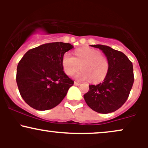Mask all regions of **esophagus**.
Segmentation results:
<instances>
[{
  "mask_svg": "<svg viewBox=\"0 0 148 148\" xmlns=\"http://www.w3.org/2000/svg\"><path fill=\"white\" fill-rule=\"evenodd\" d=\"M74 85H75V86H80L81 84H80L79 82H77V81H74Z\"/></svg>",
  "mask_w": 148,
  "mask_h": 148,
  "instance_id": "esophagus-1",
  "label": "esophagus"
}]
</instances>
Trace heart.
<instances>
[{"mask_svg": "<svg viewBox=\"0 0 148 148\" xmlns=\"http://www.w3.org/2000/svg\"><path fill=\"white\" fill-rule=\"evenodd\" d=\"M62 65L68 76L74 75L81 69L82 72L76 76L77 79H89L92 83H99L104 79L109 69V62L106 56L89 47L76 49L75 57L65 53L62 58Z\"/></svg>", "mask_w": 148, "mask_h": 148, "instance_id": "b5f03b06", "label": "heart"}]
</instances>
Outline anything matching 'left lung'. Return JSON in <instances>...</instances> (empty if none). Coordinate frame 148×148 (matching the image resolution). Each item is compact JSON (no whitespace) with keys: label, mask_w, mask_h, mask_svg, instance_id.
<instances>
[{"label":"left lung","mask_w":148,"mask_h":148,"mask_svg":"<svg viewBox=\"0 0 148 148\" xmlns=\"http://www.w3.org/2000/svg\"><path fill=\"white\" fill-rule=\"evenodd\" d=\"M91 46L101 49L106 55L109 69L102 83L89 86V91L84 96L85 101L97 113H112L120 108L128 99L134 81L133 64L123 52L108 46Z\"/></svg>","instance_id":"1"}]
</instances>
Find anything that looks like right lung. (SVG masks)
Wrapping results in <instances>:
<instances>
[{"mask_svg":"<svg viewBox=\"0 0 148 148\" xmlns=\"http://www.w3.org/2000/svg\"><path fill=\"white\" fill-rule=\"evenodd\" d=\"M74 48L63 42H52L30 49L18 62L16 84L25 103L38 111L60 103L74 81L64 74L62 58Z\"/></svg>","mask_w":148,"mask_h":148,"instance_id":"obj_1","label":"right lung"}]
</instances>
